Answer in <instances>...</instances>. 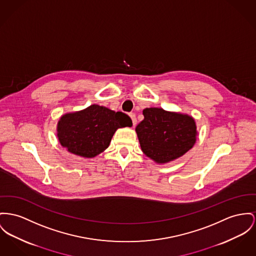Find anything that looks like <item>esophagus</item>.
<instances>
[{"label": "esophagus", "instance_id": "1", "mask_svg": "<svg viewBox=\"0 0 256 256\" xmlns=\"http://www.w3.org/2000/svg\"><path fill=\"white\" fill-rule=\"evenodd\" d=\"M129 116L131 118V120H132V122H133V125L135 126L136 124V116H135V114H129Z\"/></svg>", "mask_w": 256, "mask_h": 256}]
</instances>
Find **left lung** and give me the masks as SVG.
<instances>
[{
    "mask_svg": "<svg viewBox=\"0 0 256 256\" xmlns=\"http://www.w3.org/2000/svg\"><path fill=\"white\" fill-rule=\"evenodd\" d=\"M144 116L136 127L142 152L157 163H167L186 154L196 142L194 120L159 108L142 110Z\"/></svg>",
    "mask_w": 256,
    "mask_h": 256,
    "instance_id": "left-lung-1",
    "label": "left lung"
}]
</instances>
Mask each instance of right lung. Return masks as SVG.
Returning <instances> with one entry per match:
<instances>
[{
    "label": "right lung",
    "instance_id": "obj_1",
    "mask_svg": "<svg viewBox=\"0 0 256 256\" xmlns=\"http://www.w3.org/2000/svg\"><path fill=\"white\" fill-rule=\"evenodd\" d=\"M126 126H132L127 114L92 104L63 116L58 122L57 136L61 146L70 154L92 158L108 148L114 132Z\"/></svg>",
    "mask_w": 256,
    "mask_h": 256
}]
</instances>
